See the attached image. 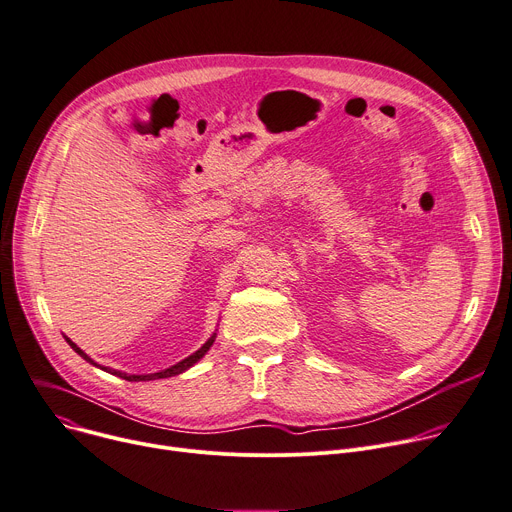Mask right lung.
I'll return each mask as SVG.
<instances>
[{
	"mask_svg": "<svg viewBox=\"0 0 512 512\" xmlns=\"http://www.w3.org/2000/svg\"><path fill=\"white\" fill-rule=\"evenodd\" d=\"M214 339H216V333L196 351V353H192L190 357H185V359H181L179 363H175V365H171V367H167V369H161V371H157V374H126V371H118V369H112V367H104V365H100V363H96L94 359H91L87 353H83L71 339H67V343L71 345V349L77 353V355H81L87 363H91V365H96V367H100V369H104V371H108V374H112V376H118V378H122V380H128V382H149V380H161V378H171V376H179V374H183L185 369H190L194 363H198L206 353H208V349L212 347V343H214Z\"/></svg>",
	"mask_w": 512,
	"mask_h": 512,
	"instance_id": "right-lung-1",
	"label": "right lung"
}]
</instances>
